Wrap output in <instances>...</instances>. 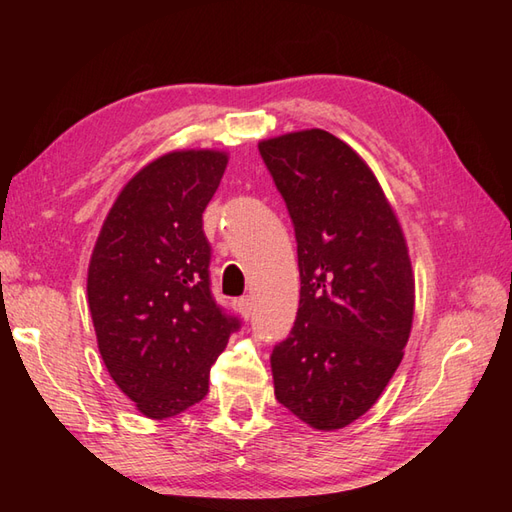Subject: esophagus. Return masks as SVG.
I'll return each mask as SVG.
<instances>
[{
	"label": "esophagus",
	"mask_w": 512,
	"mask_h": 512,
	"mask_svg": "<svg viewBox=\"0 0 512 512\" xmlns=\"http://www.w3.org/2000/svg\"><path fill=\"white\" fill-rule=\"evenodd\" d=\"M235 308H237V312H239V314H242L244 319H248L250 314H253V299H250V297L237 299V301H235Z\"/></svg>",
	"instance_id": "obj_1"
}]
</instances>
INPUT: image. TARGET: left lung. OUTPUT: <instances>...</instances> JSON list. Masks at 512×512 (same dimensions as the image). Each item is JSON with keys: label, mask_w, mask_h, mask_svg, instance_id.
<instances>
[{"label": "left lung", "mask_w": 512, "mask_h": 512, "mask_svg": "<svg viewBox=\"0 0 512 512\" xmlns=\"http://www.w3.org/2000/svg\"><path fill=\"white\" fill-rule=\"evenodd\" d=\"M297 237L301 299L273 367L275 396L336 431L372 409L409 341L416 281L405 233L374 171L323 129L259 140Z\"/></svg>", "instance_id": "8db88e82"}]
</instances>
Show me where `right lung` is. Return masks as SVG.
I'll return each mask as SVG.
<instances>
[{
    "label": "right lung",
    "instance_id": "obj_1",
    "mask_svg": "<svg viewBox=\"0 0 512 512\" xmlns=\"http://www.w3.org/2000/svg\"><path fill=\"white\" fill-rule=\"evenodd\" d=\"M228 154L176 149L151 160L118 193L88 266V303L103 363L151 420L200 402L239 321L209 288L202 213Z\"/></svg>",
    "mask_w": 512,
    "mask_h": 512
}]
</instances>
